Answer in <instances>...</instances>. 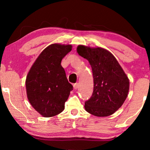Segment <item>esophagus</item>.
Returning <instances> with one entry per match:
<instances>
[{"mask_svg":"<svg viewBox=\"0 0 150 150\" xmlns=\"http://www.w3.org/2000/svg\"><path fill=\"white\" fill-rule=\"evenodd\" d=\"M78 87H79V84L78 83H75V84H74V85H73V87H74V89H77V88H78Z\"/></svg>","mask_w":150,"mask_h":150,"instance_id":"esophagus-1","label":"esophagus"}]
</instances>
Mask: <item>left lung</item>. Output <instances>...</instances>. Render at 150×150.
Returning <instances> with one entry per match:
<instances>
[{"mask_svg":"<svg viewBox=\"0 0 150 150\" xmlns=\"http://www.w3.org/2000/svg\"><path fill=\"white\" fill-rule=\"evenodd\" d=\"M77 51L89 61L94 78L92 97L85 101V110L99 117L113 114L128 96V77L116 58L107 50L80 45Z\"/></svg>","mask_w":150,"mask_h":150,"instance_id":"obj_1","label":"left lung"}]
</instances>
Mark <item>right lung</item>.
Segmentation results:
<instances>
[{
    "label": "right lung",
    "mask_w": 150,
    "mask_h": 150,
    "mask_svg": "<svg viewBox=\"0 0 150 150\" xmlns=\"http://www.w3.org/2000/svg\"><path fill=\"white\" fill-rule=\"evenodd\" d=\"M72 50L71 45L53 44L37 58L26 79L28 100L44 117L59 114L73 87L69 83L61 61Z\"/></svg>",
    "instance_id": "1"
}]
</instances>
